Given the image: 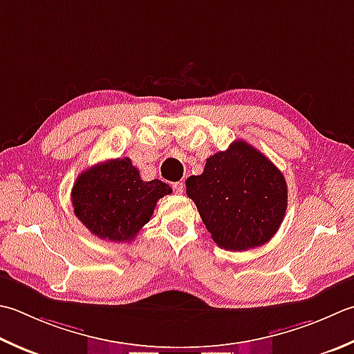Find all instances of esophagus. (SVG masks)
<instances>
[{"label": "esophagus", "instance_id": "esophagus-1", "mask_svg": "<svg viewBox=\"0 0 354 354\" xmlns=\"http://www.w3.org/2000/svg\"><path fill=\"white\" fill-rule=\"evenodd\" d=\"M171 187H173V190H175V193H178V195H181V193L184 192V183H175Z\"/></svg>", "mask_w": 354, "mask_h": 354}]
</instances>
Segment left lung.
<instances>
[{
	"mask_svg": "<svg viewBox=\"0 0 354 354\" xmlns=\"http://www.w3.org/2000/svg\"><path fill=\"white\" fill-rule=\"evenodd\" d=\"M185 187L213 241L224 250L244 252L266 244L286 216V178L242 140L212 155L203 175L187 178Z\"/></svg>",
	"mask_w": 354,
	"mask_h": 354,
	"instance_id": "8db88e82",
	"label": "left lung"
}]
</instances>
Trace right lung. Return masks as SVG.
Wrapping results in <instances>:
<instances>
[{
	"instance_id": "obj_1",
	"label": "right lung",
	"mask_w": 354,
	"mask_h": 354,
	"mask_svg": "<svg viewBox=\"0 0 354 354\" xmlns=\"http://www.w3.org/2000/svg\"><path fill=\"white\" fill-rule=\"evenodd\" d=\"M170 187L153 179L142 181L129 158H116L84 170L72 189L78 219L95 236L110 242H130L149 223L159 198Z\"/></svg>"
}]
</instances>
